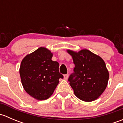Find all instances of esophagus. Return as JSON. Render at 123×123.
<instances>
[{
  "label": "esophagus",
  "mask_w": 123,
  "mask_h": 123,
  "mask_svg": "<svg viewBox=\"0 0 123 123\" xmlns=\"http://www.w3.org/2000/svg\"><path fill=\"white\" fill-rule=\"evenodd\" d=\"M68 78V74H65V75H64V79H65V80H67Z\"/></svg>",
  "instance_id": "1"
}]
</instances>
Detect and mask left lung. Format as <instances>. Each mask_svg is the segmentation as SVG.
Segmentation results:
<instances>
[{
  "label": "left lung",
  "instance_id": "1",
  "mask_svg": "<svg viewBox=\"0 0 123 123\" xmlns=\"http://www.w3.org/2000/svg\"><path fill=\"white\" fill-rule=\"evenodd\" d=\"M75 65L74 73L68 81L75 96L80 100L92 102L97 99L106 89L109 73L102 58L87 49L77 52L67 50Z\"/></svg>",
  "mask_w": 123,
  "mask_h": 123
}]
</instances>
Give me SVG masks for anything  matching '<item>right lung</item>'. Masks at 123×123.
Listing matches in <instances>:
<instances>
[{
	"label": "right lung",
	"instance_id": "1",
	"mask_svg": "<svg viewBox=\"0 0 123 123\" xmlns=\"http://www.w3.org/2000/svg\"><path fill=\"white\" fill-rule=\"evenodd\" d=\"M53 54L40 47L24 58L19 68L23 86L26 92L37 100L52 96L64 76L59 73V63L53 61Z\"/></svg>",
	"mask_w": 123,
	"mask_h": 123
}]
</instances>
